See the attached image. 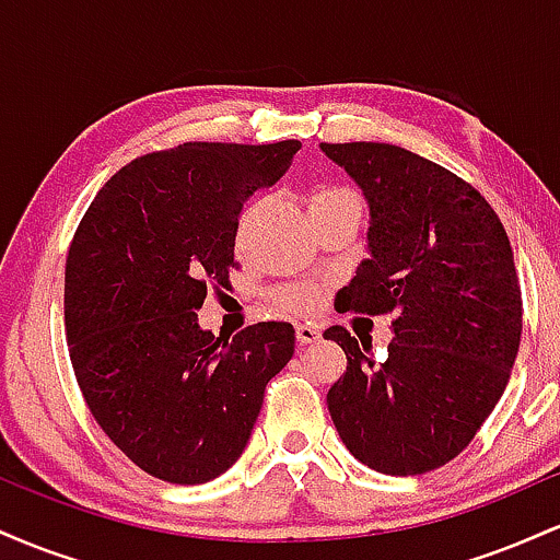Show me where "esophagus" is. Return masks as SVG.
I'll return each instance as SVG.
<instances>
[{"label":"esophagus","mask_w":560,"mask_h":560,"mask_svg":"<svg viewBox=\"0 0 560 560\" xmlns=\"http://www.w3.org/2000/svg\"><path fill=\"white\" fill-rule=\"evenodd\" d=\"M294 334H298L300 345H311L320 337V329H318V326H313V324H298V326H294Z\"/></svg>","instance_id":"34e87169"}]
</instances>
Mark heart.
<instances>
[{"instance_id": "obj_1", "label": "heart", "mask_w": 560, "mask_h": 560, "mask_svg": "<svg viewBox=\"0 0 560 560\" xmlns=\"http://www.w3.org/2000/svg\"><path fill=\"white\" fill-rule=\"evenodd\" d=\"M307 210L313 213H334V210H358L361 213V197L355 189L342 184H318L307 191ZM320 287L316 284H294L279 292V305L287 311L311 313L320 305Z\"/></svg>"}]
</instances>
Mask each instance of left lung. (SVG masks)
Returning <instances> with one entry per match:
<instances>
[{
  "instance_id": "1",
  "label": "left lung",
  "mask_w": 560,
  "mask_h": 560,
  "mask_svg": "<svg viewBox=\"0 0 560 560\" xmlns=\"http://www.w3.org/2000/svg\"><path fill=\"white\" fill-rule=\"evenodd\" d=\"M371 208V260L339 311L387 316V358L329 326L347 371L326 395L361 464L392 477L434 471L468 447L503 397L522 342V287L492 205L460 176L395 144H320ZM364 347L361 348L360 345Z\"/></svg>"
}]
</instances>
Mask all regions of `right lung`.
<instances>
[{"label": "right lung", "instance_id": "add662e5", "mask_svg": "<svg viewBox=\"0 0 560 560\" xmlns=\"http://www.w3.org/2000/svg\"><path fill=\"white\" fill-rule=\"evenodd\" d=\"M184 141L124 165L83 213L66 260V337L89 413L150 477L202 485L236 464L294 329L260 320L231 342L202 331L229 289L240 213L300 150Z\"/></svg>", "mask_w": 560, "mask_h": 560}]
</instances>
